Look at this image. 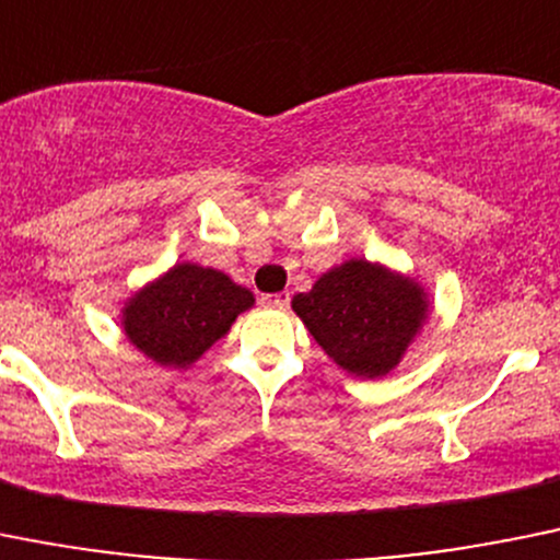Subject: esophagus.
I'll return each mask as SVG.
<instances>
[{"instance_id": "1", "label": "esophagus", "mask_w": 560, "mask_h": 560, "mask_svg": "<svg viewBox=\"0 0 560 560\" xmlns=\"http://www.w3.org/2000/svg\"><path fill=\"white\" fill-rule=\"evenodd\" d=\"M265 304H276V306H287L290 304V292H276V295H262Z\"/></svg>"}]
</instances>
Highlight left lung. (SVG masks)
<instances>
[{
  "mask_svg": "<svg viewBox=\"0 0 560 560\" xmlns=\"http://www.w3.org/2000/svg\"><path fill=\"white\" fill-rule=\"evenodd\" d=\"M425 301L415 281L351 259L328 270L312 292H298L292 310L342 370L389 373L425 320Z\"/></svg>",
  "mask_w": 560,
  "mask_h": 560,
  "instance_id": "8db88e82",
  "label": "left lung"
}]
</instances>
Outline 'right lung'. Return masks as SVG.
Listing matches in <instances>:
<instances>
[{
    "label": "right lung",
    "instance_id": "1",
    "mask_svg": "<svg viewBox=\"0 0 560 560\" xmlns=\"http://www.w3.org/2000/svg\"><path fill=\"white\" fill-rule=\"evenodd\" d=\"M254 304L245 287L198 265H176L156 284L129 301L124 328L162 368H187L232 328L234 317Z\"/></svg>",
    "mask_w": 560,
    "mask_h": 560
}]
</instances>
